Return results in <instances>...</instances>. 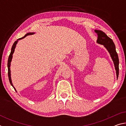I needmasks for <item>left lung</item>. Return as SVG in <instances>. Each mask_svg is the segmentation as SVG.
Wrapping results in <instances>:
<instances>
[{
	"instance_id": "obj_1",
	"label": "left lung",
	"mask_w": 126,
	"mask_h": 126,
	"mask_svg": "<svg viewBox=\"0 0 126 126\" xmlns=\"http://www.w3.org/2000/svg\"><path fill=\"white\" fill-rule=\"evenodd\" d=\"M94 31L98 35L97 43L103 45L110 53V56L113 62L115 70L116 71L117 78L118 79L119 74V59L118 54L116 52L115 44L113 40L103 32L99 30H94Z\"/></svg>"
}]
</instances>
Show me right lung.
Here are the masks:
<instances>
[{"instance_id":"1","label":"right lung","mask_w":126,"mask_h":126,"mask_svg":"<svg viewBox=\"0 0 126 126\" xmlns=\"http://www.w3.org/2000/svg\"><path fill=\"white\" fill-rule=\"evenodd\" d=\"M34 32H30V33H27L26 34H25L24 37H22V38H19V39H17L16 41H15V42L14 43L13 45L12 46V47L11 49V52H10V54L9 56V58H8V77H9V82H10V84L12 85V87H13L14 89H15V91H16V89L14 88V87L13 86V84L12 83V79H11V73H10V64H11V62L12 60V58H13V53L14 52V50H15V48L16 47V46L17 43H18V42L19 40H20L21 39H23V38H24L25 37H27V35H33L34 34Z\"/></svg>"}]
</instances>
